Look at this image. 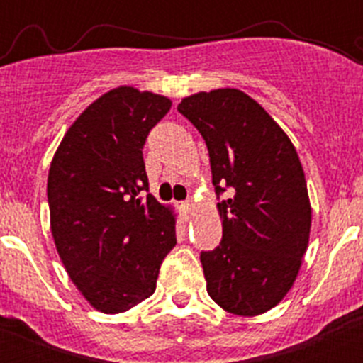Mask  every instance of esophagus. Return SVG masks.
Segmentation results:
<instances>
[{
	"mask_svg": "<svg viewBox=\"0 0 363 363\" xmlns=\"http://www.w3.org/2000/svg\"><path fill=\"white\" fill-rule=\"evenodd\" d=\"M181 208H182V212H184V214H191V211L195 208V200L188 199L186 202L181 203Z\"/></svg>",
	"mask_w": 363,
	"mask_h": 363,
	"instance_id": "34e87169",
	"label": "esophagus"
}]
</instances>
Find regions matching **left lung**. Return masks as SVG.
<instances>
[{
  "label": "left lung",
  "mask_w": 363,
  "mask_h": 363,
  "mask_svg": "<svg viewBox=\"0 0 363 363\" xmlns=\"http://www.w3.org/2000/svg\"><path fill=\"white\" fill-rule=\"evenodd\" d=\"M179 112L202 133L221 244L202 252L207 294L226 313L258 316L286 296L309 246L311 208L295 145L269 112L233 87L182 98Z\"/></svg>",
  "instance_id": "obj_1"
}]
</instances>
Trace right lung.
Masks as SVG:
<instances>
[{"instance_id": "add662e5", "label": "right lung", "mask_w": 363, "mask_h": 363, "mask_svg": "<svg viewBox=\"0 0 363 363\" xmlns=\"http://www.w3.org/2000/svg\"><path fill=\"white\" fill-rule=\"evenodd\" d=\"M163 94L113 87L68 128L50 161V232L72 283L96 311L126 313L156 290L175 246L172 205L149 193L142 147L170 111Z\"/></svg>"}]
</instances>
